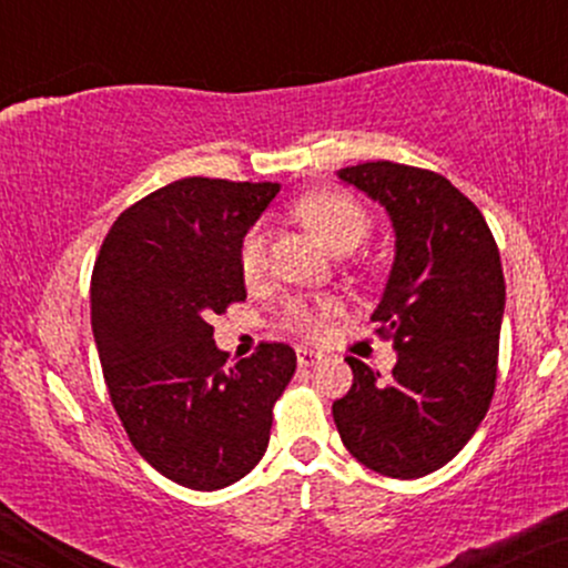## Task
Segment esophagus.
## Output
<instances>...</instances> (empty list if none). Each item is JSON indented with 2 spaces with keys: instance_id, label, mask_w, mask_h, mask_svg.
Listing matches in <instances>:
<instances>
[{
  "instance_id": "34e87169",
  "label": "esophagus",
  "mask_w": 568,
  "mask_h": 568,
  "mask_svg": "<svg viewBox=\"0 0 568 568\" xmlns=\"http://www.w3.org/2000/svg\"><path fill=\"white\" fill-rule=\"evenodd\" d=\"M323 361V355L321 352H312V349H296V363L302 368H310V366H315V363H321Z\"/></svg>"
}]
</instances>
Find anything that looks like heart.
<instances>
[{"mask_svg": "<svg viewBox=\"0 0 568 568\" xmlns=\"http://www.w3.org/2000/svg\"><path fill=\"white\" fill-rule=\"evenodd\" d=\"M296 216L312 226L334 251L347 253L361 245L371 232V216L349 192L342 189H315L293 205ZM237 266L245 283H258L266 272V232L253 224L237 247ZM338 312L334 296H291L280 304L277 325L293 336L317 338L331 317Z\"/></svg>", "mask_w": 568, "mask_h": 568, "instance_id": "1", "label": "heart"}]
</instances>
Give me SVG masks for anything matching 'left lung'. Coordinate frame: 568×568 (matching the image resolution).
Segmentation results:
<instances>
[{
  "instance_id": "left-lung-1",
  "label": "left lung",
  "mask_w": 568,
  "mask_h": 568,
  "mask_svg": "<svg viewBox=\"0 0 568 568\" xmlns=\"http://www.w3.org/2000/svg\"><path fill=\"white\" fill-rule=\"evenodd\" d=\"M338 179L379 200L395 226V264L374 317L395 344L382 379L347 357L352 387L334 403L342 443L387 478H422L465 448L497 387L505 275L484 213L425 168L363 162Z\"/></svg>"
}]
</instances>
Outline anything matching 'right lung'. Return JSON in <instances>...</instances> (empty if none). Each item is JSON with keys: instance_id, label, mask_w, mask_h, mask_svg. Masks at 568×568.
<instances>
[{"instance_id": "right-lung-1", "label": "right lung", "mask_w": 568, "mask_h": 568, "mask_svg": "<svg viewBox=\"0 0 568 568\" xmlns=\"http://www.w3.org/2000/svg\"><path fill=\"white\" fill-rule=\"evenodd\" d=\"M262 181L192 179L120 213L98 251L90 315L109 397L154 470L194 491L245 478L270 443L296 352L262 342L232 363L213 315L245 302L237 247L277 194Z\"/></svg>"}]
</instances>
